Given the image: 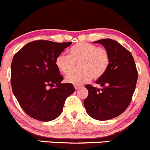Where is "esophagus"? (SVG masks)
<instances>
[{"mask_svg": "<svg viewBox=\"0 0 150 150\" xmlns=\"http://www.w3.org/2000/svg\"><path fill=\"white\" fill-rule=\"evenodd\" d=\"M81 87H82V86H78V85H75V90H78V88H81Z\"/></svg>", "mask_w": 150, "mask_h": 150, "instance_id": "34e87169", "label": "esophagus"}]
</instances>
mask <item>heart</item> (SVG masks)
<instances>
[{
  "label": "heart",
  "instance_id": "heart-1",
  "mask_svg": "<svg viewBox=\"0 0 150 150\" xmlns=\"http://www.w3.org/2000/svg\"><path fill=\"white\" fill-rule=\"evenodd\" d=\"M69 55L61 54L57 57L55 64L57 69L64 75L71 72L75 64L80 62L81 70L66 76L65 81L69 83L80 85L104 75L110 64V54L106 48L97 47L88 43H79L71 47Z\"/></svg>",
  "mask_w": 150,
  "mask_h": 150
}]
</instances>
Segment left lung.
<instances>
[{"instance_id":"obj_1","label":"left lung","mask_w":150,"mask_h":150,"mask_svg":"<svg viewBox=\"0 0 150 150\" xmlns=\"http://www.w3.org/2000/svg\"><path fill=\"white\" fill-rule=\"evenodd\" d=\"M100 43L108 51L110 64L104 75L96 81L102 88L86 85L88 97L83 104L89 116L98 120L117 117L127 109L132 99L138 78L134 57L129 51L114 40L102 39Z\"/></svg>"}]
</instances>
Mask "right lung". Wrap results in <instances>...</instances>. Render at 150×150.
Wrapping results in <instances>:
<instances>
[{"label":"right lung","mask_w":150,"mask_h":150,"mask_svg":"<svg viewBox=\"0 0 150 150\" xmlns=\"http://www.w3.org/2000/svg\"><path fill=\"white\" fill-rule=\"evenodd\" d=\"M71 44L35 40L13 56L12 91L22 110L33 118L51 121L58 117L66 99L75 91L72 83H62L63 77L55 64L57 56Z\"/></svg>","instance_id":"add662e5"}]
</instances>
